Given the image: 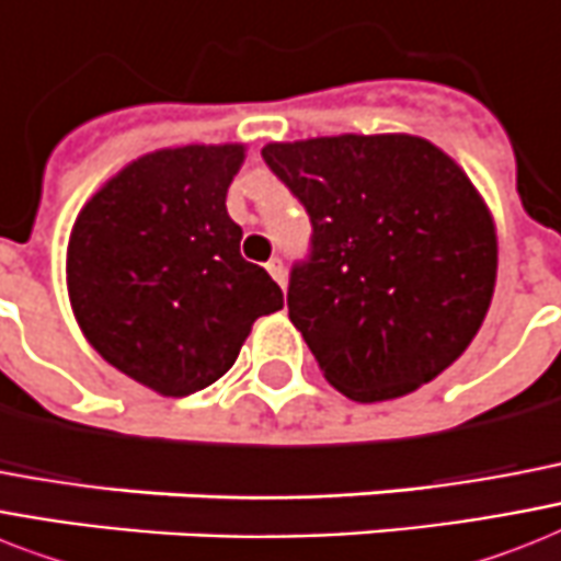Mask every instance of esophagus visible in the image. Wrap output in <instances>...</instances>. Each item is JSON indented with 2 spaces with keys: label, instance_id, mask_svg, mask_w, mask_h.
Returning <instances> with one entry per match:
<instances>
[{
  "label": "esophagus",
  "instance_id": "34e87169",
  "mask_svg": "<svg viewBox=\"0 0 561 561\" xmlns=\"http://www.w3.org/2000/svg\"><path fill=\"white\" fill-rule=\"evenodd\" d=\"M267 273H271L273 279L279 282L282 288H285V282H288V271H285V265H282V259H271V262H267Z\"/></svg>",
  "mask_w": 561,
  "mask_h": 561
}]
</instances>
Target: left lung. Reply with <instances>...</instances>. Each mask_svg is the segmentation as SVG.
<instances>
[{
	"mask_svg": "<svg viewBox=\"0 0 561 561\" xmlns=\"http://www.w3.org/2000/svg\"><path fill=\"white\" fill-rule=\"evenodd\" d=\"M262 158L311 216L288 313L328 383L380 403L453 366L499 271L493 213L458 161L407 131L273 140Z\"/></svg>",
	"mask_w": 561,
	"mask_h": 561,
	"instance_id": "8db88e82",
	"label": "left lung"
}]
</instances>
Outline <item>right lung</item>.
<instances>
[{
	"label": "right lung",
	"instance_id": "add662e5",
	"mask_svg": "<svg viewBox=\"0 0 561 561\" xmlns=\"http://www.w3.org/2000/svg\"><path fill=\"white\" fill-rule=\"evenodd\" d=\"M244 144L140 154L77 213L66 250L68 302L108 366L163 398L227 375L259 317L285 305L265 267L239 253L227 190Z\"/></svg>",
	"mask_w": 561,
	"mask_h": 561
}]
</instances>
